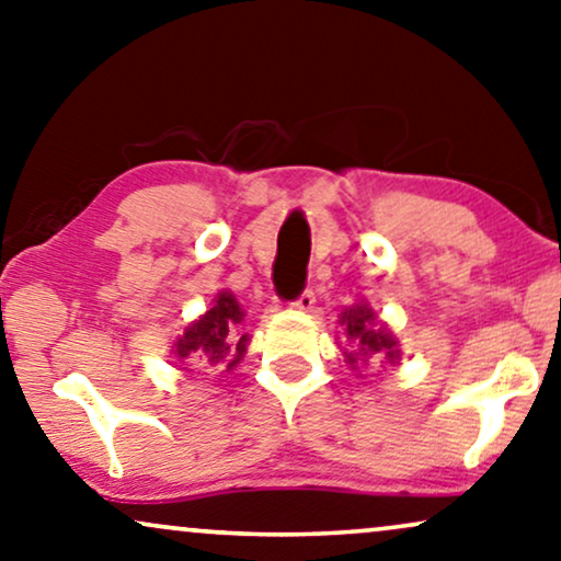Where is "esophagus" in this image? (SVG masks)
<instances>
[{"instance_id":"34e87169","label":"esophagus","mask_w":561,"mask_h":561,"mask_svg":"<svg viewBox=\"0 0 561 561\" xmlns=\"http://www.w3.org/2000/svg\"><path fill=\"white\" fill-rule=\"evenodd\" d=\"M294 307H296L298 311H314V307H317V298H314V294H311V290H304V294L296 298Z\"/></svg>"}]
</instances>
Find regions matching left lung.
<instances>
[{"instance_id": "1", "label": "left lung", "mask_w": 561, "mask_h": 561, "mask_svg": "<svg viewBox=\"0 0 561 561\" xmlns=\"http://www.w3.org/2000/svg\"><path fill=\"white\" fill-rule=\"evenodd\" d=\"M337 322L345 332V343L351 345L343 347V358L353 370L358 368V363H368L374 355L381 363H391V366L402 360L397 334L383 322H378L376 311L366 301L347 307Z\"/></svg>"}]
</instances>
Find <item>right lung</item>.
Instances as JSON below:
<instances>
[{"label":"right lung","instance_id":"obj_1","mask_svg":"<svg viewBox=\"0 0 561 561\" xmlns=\"http://www.w3.org/2000/svg\"><path fill=\"white\" fill-rule=\"evenodd\" d=\"M244 319L242 304L231 290H218L208 304L206 314L193 319L183 334L172 340V355L180 360H191L193 366H218L224 363L227 370H234L244 358L250 334L239 332Z\"/></svg>","mask_w":561,"mask_h":561}]
</instances>
